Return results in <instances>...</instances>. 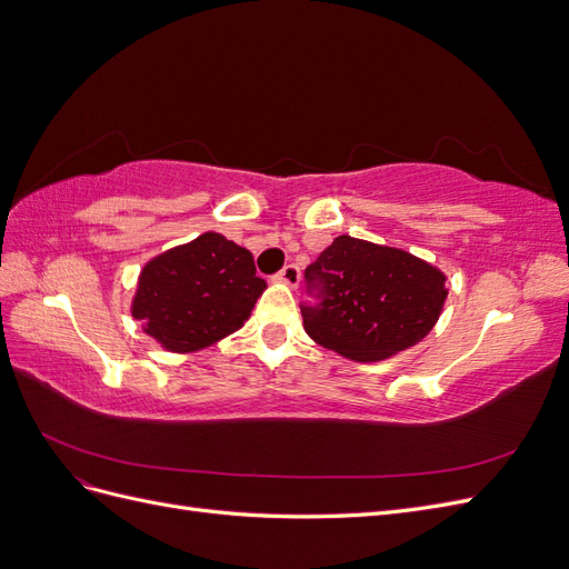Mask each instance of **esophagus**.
I'll use <instances>...</instances> for the list:
<instances>
[{
	"mask_svg": "<svg viewBox=\"0 0 569 569\" xmlns=\"http://www.w3.org/2000/svg\"><path fill=\"white\" fill-rule=\"evenodd\" d=\"M299 278H301V274H299V268H297V266H284L278 274H274V280L287 284V287H291V289H295V287L299 284Z\"/></svg>",
	"mask_w": 569,
	"mask_h": 569,
	"instance_id": "obj_1",
	"label": "esophagus"
}]
</instances>
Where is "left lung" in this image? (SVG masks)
Masks as SVG:
<instances>
[{
    "mask_svg": "<svg viewBox=\"0 0 569 569\" xmlns=\"http://www.w3.org/2000/svg\"><path fill=\"white\" fill-rule=\"evenodd\" d=\"M322 301L303 306V330L320 347L356 363H380L422 341L449 289L446 272L406 249L349 234L335 237L306 268Z\"/></svg>",
    "mask_w": 569,
    "mask_h": 569,
    "instance_id": "obj_1",
    "label": "left lung"
}]
</instances>
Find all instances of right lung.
Segmentation results:
<instances>
[{
	"label": "right lung",
	"instance_id": "1",
	"mask_svg": "<svg viewBox=\"0 0 569 569\" xmlns=\"http://www.w3.org/2000/svg\"><path fill=\"white\" fill-rule=\"evenodd\" d=\"M263 289L249 249L203 232L144 263L130 313L161 349L197 353L244 327Z\"/></svg>",
	"mask_w": 569,
	"mask_h": 569
}]
</instances>
